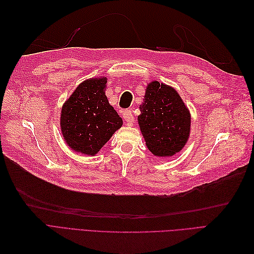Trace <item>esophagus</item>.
<instances>
[{
	"instance_id": "1",
	"label": "esophagus",
	"mask_w": 254,
	"mask_h": 254,
	"mask_svg": "<svg viewBox=\"0 0 254 254\" xmlns=\"http://www.w3.org/2000/svg\"><path fill=\"white\" fill-rule=\"evenodd\" d=\"M123 119L125 120V122L128 125H132L134 123V117L131 110H125L123 112Z\"/></svg>"
}]
</instances>
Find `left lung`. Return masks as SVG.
Listing matches in <instances>:
<instances>
[{
    "mask_svg": "<svg viewBox=\"0 0 254 254\" xmlns=\"http://www.w3.org/2000/svg\"><path fill=\"white\" fill-rule=\"evenodd\" d=\"M137 122L147 148L157 157L179 152L189 140L190 114L174 88L158 81L147 84Z\"/></svg>",
    "mask_w": 254,
    "mask_h": 254,
    "instance_id": "left-lung-1",
    "label": "left lung"
}]
</instances>
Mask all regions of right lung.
<instances>
[{
	"label": "right lung",
	"mask_w": 254,
	"mask_h": 254,
	"mask_svg": "<svg viewBox=\"0 0 254 254\" xmlns=\"http://www.w3.org/2000/svg\"><path fill=\"white\" fill-rule=\"evenodd\" d=\"M107 78H90L75 89L61 109L60 127L67 146L94 156L123 125L105 94Z\"/></svg>",
	"instance_id": "right-lung-1"
}]
</instances>
